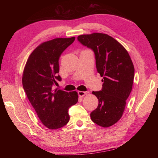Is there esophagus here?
Returning a JSON list of instances; mask_svg holds the SVG:
<instances>
[{"label":"esophagus","instance_id":"34e87169","mask_svg":"<svg viewBox=\"0 0 158 158\" xmlns=\"http://www.w3.org/2000/svg\"><path fill=\"white\" fill-rule=\"evenodd\" d=\"M78 95L80 97H83L87 93L85 92H82V91H79V92H78Z\"/></svg>","mask_w":158,"mask_h":158}]
</instances>
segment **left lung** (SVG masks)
<instances>
[{
  "label": "left lung",
  "instance_id": "8db88e82",
  "mask_svg": "<svg viewBox=\"0 0 158 158\" xmlns=\"http://www.w3.org/2000/svg\"><path fill=\"white\" fill-rule=\"evenodd\" d=\"M77 39L94 51L98 73L103 78L102 90L92 92L99 104L91 119L102 127H111L121 118L131 92L135 77L132 60L125 47L107 34L94 33Z\"/></svg>",
  "mask_w": 158,
  "mask_h": 158
}]
</instances>
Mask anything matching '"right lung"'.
<instances>
[{
    "mask_svg": "<svg viewBox=\"0 0 158 158\" xmlns=\"http://www.w3.org/2000/svg\"><path fill=\"white\" fill-rule=\"evenodd\" d=\"M75 37L56 38L43 43L28 58L23 70L22 85L27 97L44 125L58 129L69 121V108L78 102L76 92H66L52 87L61 81L59 57Z\"/></svg>",
    "mask_w": 158,
    "mask_h": 158,
    "instance_id": "obj_1",
    "label": "right lung"
}]
</instances>
